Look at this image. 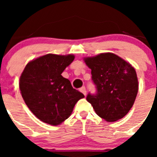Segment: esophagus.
<instances>
[{
  "instance_id": "esophagus-1",
  "label": "esophagus",
  "mask_w": 157,
  "mask_h": 157,
  "mask_svg": "<svg viewBox=\"0 0 157 157\" xmlns=\"http://www.w3.org/2000/svg\"><path fill=\"white\" fill-rule=\"evenodd\" d=\"M80 91H81V93L83 94L84 95H85V96L86 95V87H85V86H82V87L80 89Z\"/></svg>"
}]
</instances>
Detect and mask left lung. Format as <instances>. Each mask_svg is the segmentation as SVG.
I'll use <instances>...</instances> for the list:
<instances>
[{"label": "left lung", "mask_w": 157, "mask_h": 157, "mask_svg": "<svg viewBox=\"0 0 157 157\" xmlns=\"http://www.w3.org/2000/svg\"><path fill=\"white\" fill-rule=\"evenodd\" d=\"M84 61L91 69L97 89V93L89 94L86 100L98 117L107 121L123 118L133 107L139 90L135 69L112 53L87 57Z\"/></svg>", "instance_id": "1"}]
</instances>
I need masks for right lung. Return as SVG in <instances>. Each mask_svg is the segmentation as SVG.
Returning a JSON list of instances; mask_svg holds the SVG:
<instances>
[{"mask_svg": "<svg viewBox=\"0 0 157 157\" xmlns=\"http://www.w3.org/2000/svg\"><path fill=\"white\" fill-rule=\"evenodd\" d=\"M74 59L73 54H45L29 62L21 74L22 97L41 121L60 124L71 116L78 100L85 97L61 75Z\"/></svg>", "mask_w": 157, "mask_h": 157, "instance_id": "1", "label": "right lung"}]
</instances>
